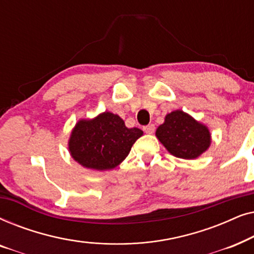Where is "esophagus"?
Here are the masks:
<instances>
[{"label":"esophagus","instance_id":"34e87169","mask_svg":"<svg viewBox=\"0 0 254 254\" xmlns=\"http://www.w3.org/2000/svg\"><path fill=\"white\" fill-rule=\"evenodd\" d=\"M143 130H144L147 134H152V133H154V131H155V125L150 124V125H148V126H144V127H143Z\"/></svg>","mask_w":254,"mask_h":254}]
</instances>
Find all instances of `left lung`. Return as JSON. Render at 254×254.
<instances>
[{
	"label": "left lung",
	"mask_w": 254,
	"mask_h": 254,
	"mask_svg": "<svg viewBox=\"0 0 254 254\" xmlns=\"http://www.w3.org/2000/svg\"><path fill=\"white\" fill-rule=\"evenodd\" d=\"M156 136L170 154L184 159L197 158L211 142L207 126L180 110L166 114Z\"/></svg>",
	"instance_id": "1"
}]
</instances>
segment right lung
Here are the masks:
<instances>
[{
  "mask_svg": "<svg viewBox=\"0 0 254 254\" xmlns=\"http://www.w3.org/2000/svg\"><path fill=\"white\" fill-rule=\"evenodd\" d=\"M142 135L143 131L138 128L125 126L118 114L104 112L75 125L68 142L69 152L86 169L111 170L127 157Z\"/></svg>",
  "mask_w": 254,
  "mask_h": 254,
  "instance_id": "add662e5",
  "label": "right lung"
}]
</instances>
